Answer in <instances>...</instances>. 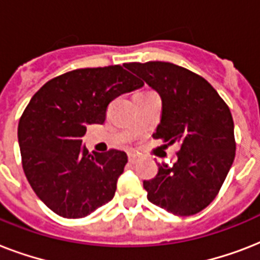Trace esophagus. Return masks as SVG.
Instances as JSON below:
<instances>
[{"mask_svg":"<svg viewBox=\"0 0 260 260\" xmlns=\"http://www.w3.org/2000/svg\"><path fill=\"white\" fill-rule=\"evenodd\" d=\"M128 160H129V163L135 165V163H136V162H139V155H136V154H128Z\"/></svg>","mask_w":260,"mask_h":260,"instance_id":"esophagus-1","label":"esophagus"}]
</instances>
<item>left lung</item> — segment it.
<instances>
[{"label":"left lung","mask_w":260,"mask_h":260,"mask_svg":"<svg viewBox=\"0 0 260 260\" xmlns=\"http://www.w3.org/2000/svg\"><path fill=\"white\" fill-rule=\"evenodd\" d=\"M162 98L155 139L179 144L173 167L143 182L147 198L175 216L205 209L221 189L235 159L234 118L225 101L201 75L169 62L125 63Z\"/></svg>","instance_id":"obj_1"}]
</instances>
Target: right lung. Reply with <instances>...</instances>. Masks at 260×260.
<instances>
[{
    "label": "right lung",
    "mask_w": 260,
    "mask_h": 260,
    "mask_svg": "<svg viewBox=\"0 0 260 260\" xmlns=\"http://www.w3.org/2000/svg\"><path fill=\"white\" fill-rule=\"evenodd\" d=\"M124 66L58 75L35 93L20 117L22 170L36 196L64 218L86 217L108 204L128 162L122 151L90 154L82 147L86 126L105 122L110 102L143 86Z\"/></svg>",
    "instance_id": "right-lung-1"
}]
</instances>
